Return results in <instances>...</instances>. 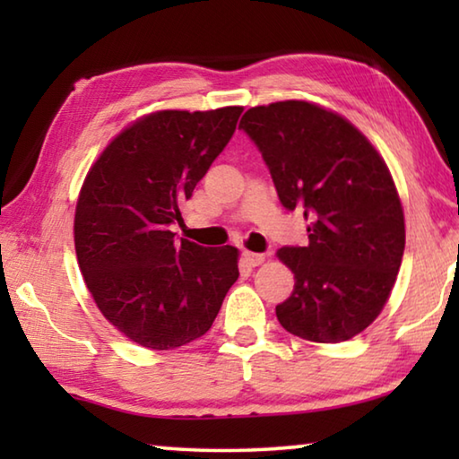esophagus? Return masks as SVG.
<instances>
[{
  "mask_svg": "<svg viewBox=\"0 0 459 459\" xmlns=\"http://www.w3.org/2000/svg\"><path fill=\"white\" fill-rule=\"evenodd\" d=\"M240 257H243V261L247 263L248 267H257V265H261L263 261H265V255L251 253V251H243V253H240Z\"/></svg>",
  "mask_w": 459,
  "mask_h": 459,
  "instance_id": "1",
  "label": "esophagus"
}]
</instances>
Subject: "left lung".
<instances>
[{"label":"left lung","mask_w":459,"mask_h":459,"mask_svg":"<svg viewBox=\"0 0 459 459\" xmlns=\"http://www.w3.org/2000/svg\"><path fill=\"white\" fill-rule=\"evenodd\" d=\"M238 129L257 145L287 211L304 212L307 245L279 248L295 273L275 307L283 328L344 342L385 307L405 251V219L378 152L351 121L306 100L253 107Z\"/></svg>","instance_id":"1"}]
</instances>
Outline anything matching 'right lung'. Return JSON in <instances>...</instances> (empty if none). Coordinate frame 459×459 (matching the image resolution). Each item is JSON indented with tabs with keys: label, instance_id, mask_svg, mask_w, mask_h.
Returning a JSON list of instances; mask_svg holds the SVG:
<instances>
[{
	"label": "right lung",
	"instance_id": "right-lung-1",
	"mask_svg": "<svg viewBox=\"0 0 459 459\" xmlns=\"http://www.w3.org/2000/svg\"><path fill=\"white\" fill-rule=\"evenodd\" d=\"M243 107L160 111L107 145L82 184L76 259L108 322L152 351H172L211 330L238 279L235 247L176 238L180 204L227 147Z\"/></svg>",
	"mask_w": 459,
	"mask_h": 459
}]
</instances>
